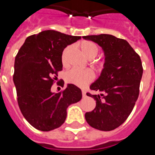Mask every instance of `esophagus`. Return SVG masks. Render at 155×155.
<instances>
[{
	"label": "esophagus",
	"mask_w": 155,
	"mask_h": 155,
	"mask_svg": "<svg viewBox=\"0 0 155 155\" xmlns=\"http://www.w3.org/2000/svg\"><path fill=\"white\" fill-rule=\"evenodd\" d=\"M82 95H83V97H85L86 96V91H82Z\"/></svg>",
	"instance_id": "esophagus-1"
}]
</instances>
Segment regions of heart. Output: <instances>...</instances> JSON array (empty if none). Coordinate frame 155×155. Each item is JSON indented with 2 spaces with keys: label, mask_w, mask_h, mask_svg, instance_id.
I'll list each match as a JSON object with an SVG mask.
<instances>
[{
  "label": "heart",
  "mask_w": 155,
  "mask_h": 155,
  "mask_svg": "<svg viewBox=\"0 0 155 155\" xmlns=\"http://www.w3.org/2000/svg\"><path fill=\"white\" fill-rule=\"evenodd\" d=\"M80 48L84 55L88 59H94L99 53V48L97 45L91 41H83L80 44ZM71 51V47L65 48L62 53V63L66 64L68 58ZM94 79V75L88 70H80V69H71L67 71L65 74V80L69 84H72L78 87H84L90 84Z\"/></svg>",
  "instance_id": "obj_1"
}]
</instances>
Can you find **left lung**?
Returning <instances> with one entry per match:
<instances>
[{
    "instance_id": "8db88e82",
    "label": "left lung",
    "mask_w": 155,
    "mask_h": 155,
    "mask_svg": "<svg viewBox=\"0 0 155 155\" xmlns=\"http://www.w3.org/2000/svg\"><path fill=\"white\" fill-rule=\"evenodd\" d=\"M96 43L104 52V68L87 93L96 101L95 109L85 114L87 123L95 129L112 130L130 115L139 94L143 69L140 56L129 43L109 34L83 36Z\"/></svg>"
}]
</instances>
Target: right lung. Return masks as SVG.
Wrapping results in <instances>:
<instances>
[{
  "mask_svg": "<svg viewBox=\"0 0 155 155\" xmlns=\"http://www.w3.org/2000/svg\"><path fill=\"white\" fill-rule=\"evenodd\" d=\"M80 39L54 30L43 31L27 37L15 58L13 82L19 107L37 130L60 127L66 119L68 107L81 99V90L74 84H68L62 92L51 91L63 68L64 49Z\"/></svg>",
  "mask_w": 155,
  "mask_h": 155,
  "instance_id": "1",
  "label": "right lung"
}]
</instances>
